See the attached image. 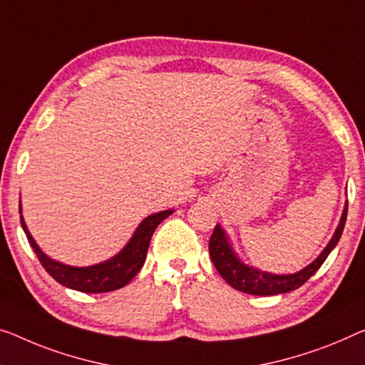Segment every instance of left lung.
<instances>
[{"label":"left lung","mask_w":365,"mask_h":365,"mask_svg":"<svg viewBox=\"0 0 365 365\" xmlns=\"http://www.w3.org/2000/svg\"><path fill=\"white\" fill-rule=\"evenodd\" d=\"M347 217V201L342 210L339 225L336 227L333 237L329 239L328 246H326L322 254L308 264L307 267L302 269L295 274H272V272H264L251 265L244 264L239 255L232 249V244L230 241V236L222 230L220 225H216L213 235L210 237V255L213 260L216 270L232 288L239 292L249 293V295L257 297H269V295H279V293H287L295 290V288L302 287L314 272L322 267L323 262L328 257L329 252L336 247L339 242L342 230H344Z\"/></svg>","instance_id":"left-lung-1"}]
</instances>
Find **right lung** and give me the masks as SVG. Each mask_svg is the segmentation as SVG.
<instances>
[{
	"label": "right lung",
	"instance_id": "obj_1",
	"mask_svg": "<svg viewBox=\"0 0 365 365\" xmlns=\"http://www.w3.org/2000/svg\"><path fill=\"white\" fill-rule=\"evenodd\" d=\"M172 213L173 210H164L144 217L138 226V230L134 231V235L130 236L126 246L116 255H113L111 259L95 265H88V267H75V265H67L58 262V260H53L47 254L42 252V249L37 246L34 237L31 236L29 230H27L23 217V208H21L19 203L21 226H23L27 241H29L31 247L34 249L42 267L61 285L83 293H106L128 285L138 275V272L145 262L150 237L154 235L155 227Z\"/></svg>",
	"mask_w": 365,
	"mask_h": 365
}]
</instances>
